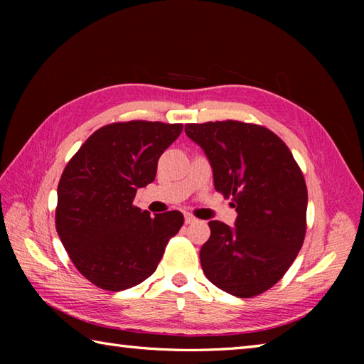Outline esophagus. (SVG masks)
Segmentation results:
<instances>
[{
    "label": "esophagus",
    "instance_id": "34e87169",
    "mask_svg": "<svg viewBox=\"0 0 364 364\" xmlns=\"http://www.w3.org/2000/svg\"><path fill=\"white\" fill-rule=\"evenodd\" d=\"M194 222H197V219L192 214L184 215V223H186V225H191V223H194Z\"/></svg>",
    "mask_w": 364,
    "mask_h": 364
}]
</instances>
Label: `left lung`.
I'll return each mask as SVG.
<instances>
[{
	"label": "left lung",
	"instance_id": "1",
	"mask_svg": "<svg viewBox=\"0 0 364 364\" xmlns=\"http://www.w3.org/2000/svg\"><path fill=\"white\" fill-rule=\"evenodd\" d=\"M184 131L210 159L215 191L233 197L237 213L233 228L208 223L203 272L231 296H258L286 274L304 244V173L282 139L261 125L225 120L188 123Z\"/></svg>",
	"mask_w": 364,
	"mask_h": 364
}]
</instances>
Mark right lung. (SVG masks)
I'll use <instances>...</instances> for the list:
<instances>
[{
  "instance_id": "add662e5",
  "label": "right lung",
  "mask_w": 364,
  "mask_h": 364,
  "mask_svg": "<svg viewBox=\"0 0 364 364\" xmlns=\"http://www.w3.org/2000/svg\"><path fill=\"white\" fill-rule=\"evenodd\" d=\"M181 131V123H111L65 166L58 184L56 230L75 267L98 288L123 291L142 283L180 231V211L150 218L133 200L154 180L159 156Z\"/></svg>"
}]
</instances>
